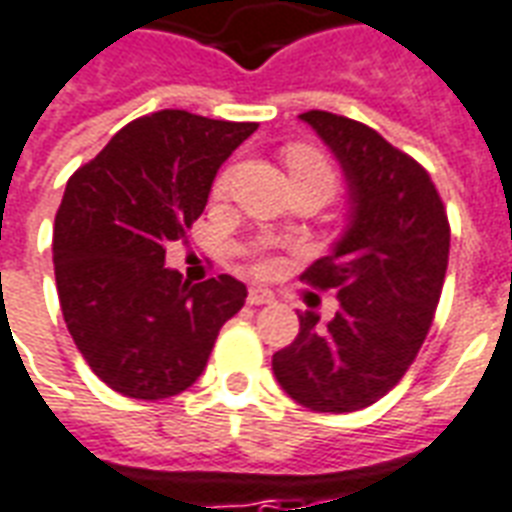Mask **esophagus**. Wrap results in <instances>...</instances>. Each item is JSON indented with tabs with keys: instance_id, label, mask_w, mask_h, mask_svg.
<instances>
[{
	"instance_id": "1",
	"label": "esophagus",
	"mask_w": 512,
	"mask_h": 512,
	"mask_svg": "<svg viewBox=\"0 0 512 512\" xmlns=\"http://www.w3.org/2000/svg\"><path fill=\"white\" fill-rule=\"evenodd\" d=\"M272 294L264 292V289H251L248 292V305H270Z\"/></svg>"
}]
</instances>
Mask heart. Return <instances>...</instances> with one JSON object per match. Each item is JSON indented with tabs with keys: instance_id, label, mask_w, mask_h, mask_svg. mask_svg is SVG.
I'll use <instances>...</instances> for the list:
<instances>
[{
	"instance_id": "b5f03b06",
	"label": "heart",
	"mask_w": 512,
	"mask_h": 512,
	"mask_svg": "<svg viewBox=\"0 0 512 512\" xmlns=\"http://www.w3.org/2000/svg\"><path fill=\"white\" fill-rule=\"evenodd\" d=\"M283 160H286L289 177H294V174H311V177H322L330 188L335 185L333 163L324 158L322 152H319L316 147H308V144H294V147L286 149ZM231 179H234V166L220 171L218 179H215V188H212V193H215V196H226V190L231 188ZM270 267H272L270 261H259V267H256V270L270 272Z\"/></svg>"
}]
</instances>
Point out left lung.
<instances>
[{
    "instance_id": "left-lung-1",
    "label": "left lung",
    "mask_w": 512,
    "mask_h": 512,
    "mask_svg": "<svg viewBox=\"0 0 512 512\" xmlns=\"http://www.w3.org/2000/svg\"><path fill=\"white\" fill-rule=\"evenodd\" d=\"M341 163L349 226L302 281L338 292V313H300V333L272 354L275 379L311 412H357L401 382L434 322L450 253L445 204L428 171L374 128L305 111Z\"/></svg>"
}]
</instances>
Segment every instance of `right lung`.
<instances>
[{"mask_svg":"<svg viewBox=\"0 0 512 512\" xmlns=\"http://www.w3.org/2000/svg\"><path fill=\"white\" fill-rule=\"evenodd\" d=\"M256 128L166 108L128 122L67 179L54 220L59 305L111 390L138 401L188 390L245 305L248 289L231 275L182 281L166 245L185 237L220 163Z\"/></svg>","mask_w":512,"mask_h":512,"instance_id":"right-lung-1","label":"right lung"}]
</instances>
